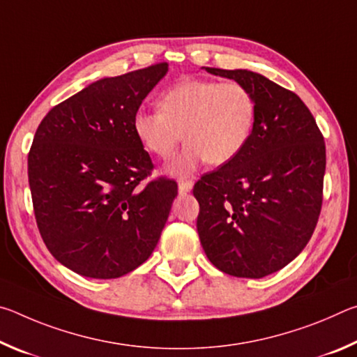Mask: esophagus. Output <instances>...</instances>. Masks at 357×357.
I'll return each instance as SVG.
<instances>
[{
	"label": "esophagus",
	"instance_id": "34e87169",
	"mask_svg": "<svg viewBox=\"0 0 357 357\" xmlns=\"http://www.w3.org/2000/svg\"><path fill=\"white\" fill-rule=\"evenodd\" d=\"M193 187V183L192 181H179L178 183V189H179V193H187L190 192Z\"/></svg>",
	"mask_w": 357,
	"mask_h": 357
}]
</instances>
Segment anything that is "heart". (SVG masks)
I'll list each match as a JSON object with an SVG mask.
<instances>
[{
	"label": "heart",
	"mask_w": 357,
	"mask_h": 357,
	"mask_svg": "<svg viewBox=\"0 0 357 357\" xmlns=\"http://www.w3.org/2000/svg\"><path fill=\"white\" fill-rule=\"evenodd\" d=\"M155 110L140 108L132 119L134 134L153 155L168 159L179 142L181 153L167 165L173 176H189L204 162L223 165L249 143L257 100L238 82L183 80L160 96Z\"/></svg>",
	"instance_id": "b5f03b06"
}]
</instances>
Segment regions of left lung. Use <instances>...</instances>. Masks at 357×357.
Listing matches in <instances>:
<instances>
[{
    "label": "left lung",
    "mask_w": 357,
    "mask_h": 357,
    "mask_svg": "<svg viewBox=\"0 0 357 357\" xmlns=\"http://www.w3.org/2000/svg\"><path fill=\"white\" fill-rule=\"evenodd\" d=\"M244 84L257 100L245 148L197 181V229L217 269L261 279L293 261L309 243L323 203L326 146L309 108L257 72L204 68Z\"/></svg>",
    "instance_id": "left-lung-1"
}]
</instances>
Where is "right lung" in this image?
Masks as SVG:
<instances>
[{"label":"right lung","mask_w":357,"mask_h":357,"mask_svg":"<svg viewBox=\"0 0 357 357\" xmlns=\"http://www.w3.org/2000/svg\"><path fill=\"white\" fill-rule=\"evenodd\" d=\"M167 70L159 63L88 84L36 130L28 181L39 233L83 277H123L159 243L178 184L157 178L142 185L154 165L132 119Z\"/></svg>","instance_id":"add662e5"}]
</instances>
